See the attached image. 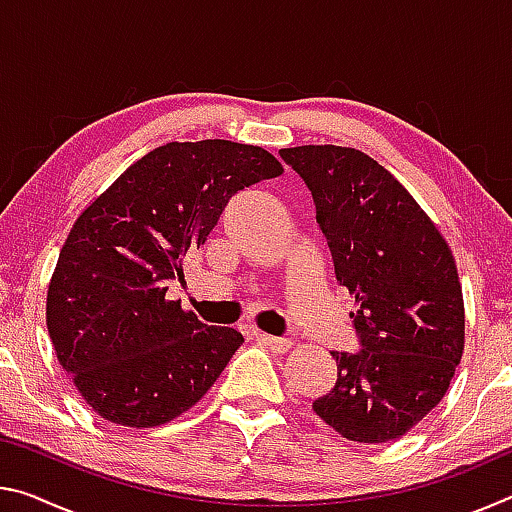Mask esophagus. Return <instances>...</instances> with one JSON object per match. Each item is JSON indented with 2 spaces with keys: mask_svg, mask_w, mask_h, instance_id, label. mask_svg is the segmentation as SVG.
I'll return each instance as SVG.
<instances>
[{
  "mask_svg": "<svg viewBox=\"0 0 512 512\" xmlns=\"http://www.w3.org/2000/svg\"><path fill=\"white\" fill-rule=\"evenodd\" d=\"M255 339L262 343V345H266V348H271L273 352H277V354L287 352L291 348V341L289 339H277V336H271V334L255 332Z\"/></svg>",
  "mask_w": 512,
  "mask_h": 512,
  "instance_id": "1",
  "label": "esophagus"
}]
</instances>
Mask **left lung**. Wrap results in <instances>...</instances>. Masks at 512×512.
Returning <instances> with one entry per match:
<instances>
[{"label": "left lung", "instance_id": "1", "mask_svg": "<svg viewBox=\"0 0 512 512\" xmlns=\"http://www.w3.org/2000/svg\"><path fill=\"white\" fill-rule=\"evenodd\" d=\"M280 158L305 180L348 289L359 352H336V384L314 411L354 443H388L447 393L463 357L465 309L447 241L370 155L309 144Z\"/></svg>", "mask_w": 512, "mask_h": 512}]
</instances>
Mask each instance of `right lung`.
Returning <instances> with one entry per match:
<instances>
[{
    "mask_svg": "<svg viewBox=\"0 0 512 512\" xmlns=\"http://www.w3.org/2000/svg\"><path fill=\"white\" fill-rule=\"evenodd\" d=\"M284 169L259 146L169 142L146 153L76 219L47 291L60 366L92 411L158 427L201 400L244 343L180 300L183 257L201 246L241 189Z\"/></svg>",
    "mask_w": 512,
    "mask_h": 512,
    "instance_id": "add662e5",
    "label": "right lung"
}]
</instances>
